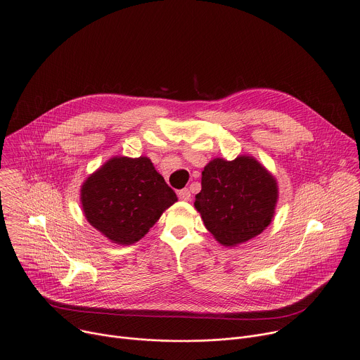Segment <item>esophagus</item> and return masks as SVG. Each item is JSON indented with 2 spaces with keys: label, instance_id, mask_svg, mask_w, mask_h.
I'll return each instance as SVG.
<instances>
[{
  "label": "esophagus",
  "instance_id": "obj_1",
  "mask_svg": "<svg viewBox=\"0 0 360 360\" xmlns=\"http://www.w3.org/2000/svg\"><path fill=\"white\" fill-rule=\"evenodd\" d=\"M178 198H179L181 201H189V200H191V192H189V189L184 188V189L178 191Z\"/></svg>",
  "mask_w": 360,
  "mask_h": 360
}]
</instances>
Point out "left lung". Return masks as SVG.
<instances>
[{
	"label": "left lung",
	"instance_id": "left-lung-1",
	"mask_svg": "<svg viewBox=\"0 0 360 360\" xmlns=\"http://www.w3.org/2000/svg\"><path fill=\"white\" fill-rule=\"evenodd\" d=\"M201 185L193 205L219 244L236 247L270 225L278 186L276 178L254 158L212 159L202 171Z\"/></svg>",
	"mask_w": 360,
	"mask_h": 360
}]
</instances>
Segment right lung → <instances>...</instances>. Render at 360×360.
<instances>
[{
    "instance_id": "add662e5",
    "label": "right lung",
    "mask_w": 360,
    "mask_h": 360,
    "mask_svg": "<svg viewBox=\"0 0 360 360\" xmlns=\"http://www.w3.org/2000/svg\"><path fill=\"white\" fill-rule=\"evenodd\" d=\"M80 201L91 226L115 244L130 245L178 198L149 158L115 156L83 182Z\"/></svg>"
}]
</instances>
